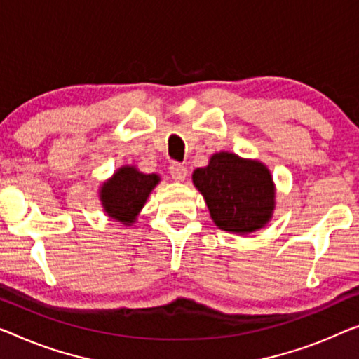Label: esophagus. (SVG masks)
Wrapping results in <instances>:
<instances>
[{"instance_id":"34e87169","label":"esophagus","mask_w":359,"mask_h":359,"mask_svg":"<svg viewBox=\"0 0 359 359\" xmlns=\"http://www.w3.org/2000/svg\"><path fill=\"white\" fill-rule=\"evenodd\" d=\"M169 172H170V175H172V179L177 180V182H184L185 177H187V168L180 163L170 164L169 165Z\"/></svg>"}]
</instances>
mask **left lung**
<instances>
[{"instance_id": "obj_1", "label": "left lung", "mask_w": 359, "mask_h": 359, "mask_svg": "<svg viewBox=\"0 0 359 359\" xmlns=\"http://www.w3.org/2000/svg\"><path fill=\"white\" fill-rule=\"evenodd\" d=\"M194 184L205 196L219 229L233 233L258 231L274 210V184L258 161L232 153H216L206 168L194 172Z\"/></svg>"}]
</instances>
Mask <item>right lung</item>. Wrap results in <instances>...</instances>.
Instances as JSON below:
<instances>
[{"label": "right lung", "instance_id": "right-lung-1", "mask_svg": "<svg viewBox=\"0 0 359 359\" xmlns=\"http://www.w3.org/2000/svg\"><path fill=\"white\" fill-rule=\"evenodd\" d=\"M158 182L156 174H142L130 165L121 168L101 189L104 211L116 221L132 224Z\"/></svg>", "mask_w": 359, "mask_h": 359}]
</instances>
